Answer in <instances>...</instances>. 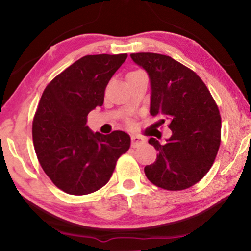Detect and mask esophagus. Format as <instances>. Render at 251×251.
<instances>
[{"label":"esophagus","mask_w":251,"mask_h":251,"mask_svg":"<svg viewBox=\"0 0 251 251\" xmlns=\"http://www.w3.org/2000/svg\"><path fill=\"white\" fill-rule=\"evenodd\" d=\"M142 144H145V139L138 136H131V146L132 147H138Z\"/></svg>","instance_id":"34e87169"}]
</instances>
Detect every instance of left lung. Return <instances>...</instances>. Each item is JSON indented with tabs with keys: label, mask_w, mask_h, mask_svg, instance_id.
I'll use <instances>...</instances> for the list:
<instances>
[{
	"label": "left lung",
	"mask_w": 251,
	"mask_h": 251,
	"mask_svg": "<svg viewBox=\"0 0 251 251\" xmlns=\"http://www.w3.org/2000/svg\"><path fill=\"white\" fill-rule=\"evenodd\" d=\"M138 66L147 72L151 96L150 114L169 121L172 136L158 150L157 159L145 167L156 186L180 191L200 182L217 156L221 141V117L203 80L172 57L153 52L131 53Z\"/></svg>",
	"instance_id": "1"
}]
</instances>
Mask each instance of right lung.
I'll return each mask as SVG.
<instances>
[{"label":"right lung","mask_w":251,"mask_h":251,"mask_svg":"<svg viewBox=\"0 0 251 251\" xmlns=\"http://www.w3.org/2000/svg\"><path fill=\"white\" fill-rule=\"evenodd\" d=\"M128 55H88L56 76L38 105L32 138L38 160L61 191L85 195L110 180L115 164L128 151L130 137L123 131L93 132L87 115L102 106L104 91Z\"/></svg>","instance_id":"obj_1"}]
</instances>
